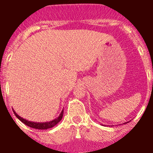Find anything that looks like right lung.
Instances as JSON below:
<instances>
[{"label": "right lung", "instance_id": "right-lung-1", "mask_svg": "<svg viewBox=\"0 0 153 153\" xmlns=\"http://www.w3.org/2000/svg\"><path fill=\"white\" fill-rule=\"evenodd\" d=\"M13 113H14L16 117H17L19 120H21L23 123L28 126L31 127V128H34V129H50V128H52V127H53L54 126H56V124H57L58 123L60 122V120H62V118H63V110H62L61 113H60V116H59L57 118L52 120V121H50V122H47V123L30 122V121L26 120L25 119L21 118V117H20V116H18V115H17L14 111H13Z\"/></svg>", "mask_w": 153, "mask_h": 153}]
</instances>
